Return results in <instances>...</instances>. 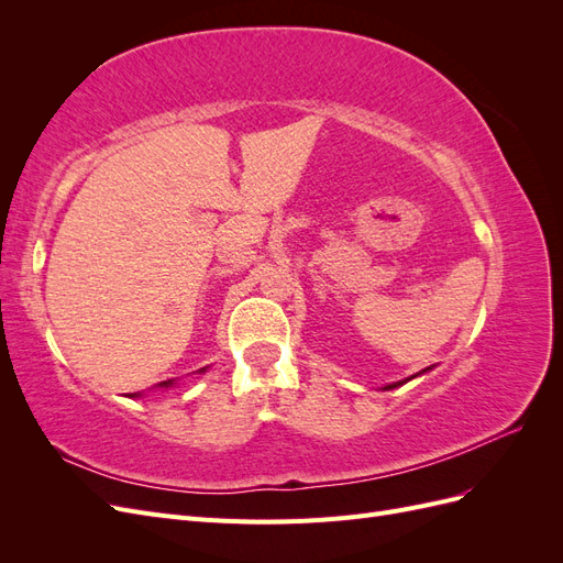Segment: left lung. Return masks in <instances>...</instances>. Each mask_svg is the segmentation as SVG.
Here are the masks:
<instances>
[{
	"label": "left lung",
	"mask_w": 563,
	"mask_h": 563,
	"mask_svg": "<svg viewBox=\"0 0 563 563\" xmlns=\"http://www.w3.org/2000/svg\"><path fill=\"white\" fill-rule=\"evenodd\" d=\"M428 371H432V366H428V368H422L420 373H416V376H411V378H404V380H399V383H391V385H385L383 389H395V387H401V385H406L408 380H413V378H418V376H422V373H428Z\"/></svg>",
	"instance_id": "8db88e82"
}]
</instances>
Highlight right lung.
I'll return each mask as SVG.
<instances>
[{
  "label": "right lung",
  "instance_id": "add662e5",
  "mask_svg": "<svg viewBox=\"0 0 563 563\" xmlns=\"http://www.w3.org/2000/svg\"><path fill=\"white\" fill-rule=\"evenodd\" d=\"M203 371H207V366H203V368H199V373H203ZM174 385H176V378H172V380H164V383H159L157 387H174ZM126 397L135 399V397H141V391H133V395H126Z\"/></svg>",
  "mask_w": 563,
  "mask_h": 563
}]
</instances>
